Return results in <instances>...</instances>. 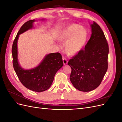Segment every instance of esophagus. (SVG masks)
Segmentation results:
<instances>
[{
    "label": "esophagus",
    "mask_w": 122,
    "mask_h": 122,
    "mask_svg": "<svg viewBox=\"0 0 122 122\" xmlns=\"http://www.w3.org/2000/svg\"><path fill=\"white\" fill-rule=\"evenodd\" d=\"M62 60H63V63L64 65H66L68 63V61L65 57L62 58Z\"/></svg>",
    "instance_id": "esophagus-1"
}]
</instances>
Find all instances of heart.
Masks as SVG:
<instances>
[{"instance_id":"heart-1","label":"heart","mask_w":122,"mask_h":122,"mask_svg":"<svg viewBox=\"0 0 122 122\" xmlns=\"http://www.w3.org/2000/svg\"><path fill=\"white\" fill-rule=\"evenodd\" d=\"M88 36L86 29L78 24H70L64 28L58 35V39L66 42L65 51L69 55H74L85 46Z\"/></svg>"}]
</instances>
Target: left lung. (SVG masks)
I'll return each mask as SVG.
<instances>
[{"mask_svg": "<svg viewBox=\"0 0 122 122\" xmlns=\"http://www.w3.org/2000/svg\"><path fill=\"white\" fill-rule=\"evenodd\" d=\"M91 26L92 35L84 49L68 61L72 69L70 81L82 92L98 87L108 69L109 47L104 32L95 22Z\"/></svg>", "mask_w": 122, "mask_h": 122, "instance_id": "8db88e82", "label": "left lung"}]
</instances>
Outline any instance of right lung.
<instances>
[{
	"mask_svg": "<svg viewBox=\"0 0 122 122\" xmlns=\"http://www.w3.org/2000/svg\"><path fill=\"white\" fill-rule=\"evenodd\" d=\"M35 21H27L18 31L12 46L13 65L18 78L25 87L35 92H41L50 87L55 74L64 64L61 55L56 52L47 55L40 64L34 69L26 70L20 67L18 61V39L20 34L32 28V24Z\"/></svg>",
	"mask_w": 122,
	"mask_h": 122,
	"instance_id": "1",
	"label": "right lung"
}]
</instances>
